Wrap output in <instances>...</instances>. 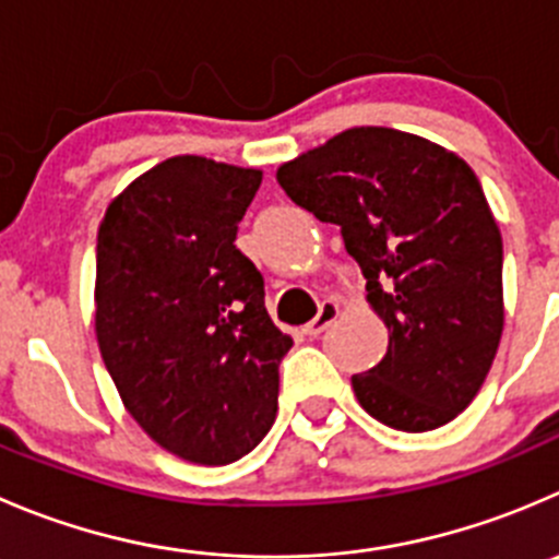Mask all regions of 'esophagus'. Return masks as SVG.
I'll use <instances>...</instances> for the list:
<instances>
[{
	"label": "esophagus",
	"mask_w": 559,
	"mask_h": 559,
	"mask_svg": "<svg viewBox=\"0 0 559 559\" xmlns=\"http://www.w3.org/2000/svg\"><path fill=\"white\" fill-rule=\"evenodd\" d=\"M335 317H338V302L324 300L322 306H319V313H317V317H313L311 322H308L306 328H302V333L311 335V338H317V335H322L324 330H328L330 324L335 322Z\"/></svg>",
	"instance_id": "obj_1"
}]
</instances>
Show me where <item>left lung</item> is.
<instances>
[{
  "instance_id": "1",
  "label": "left lung",
  "mask_w": 559,
  "mask_h": 559,
  "mask_svg": "<svg viewBox=\"0 0 559 559\" xmlns=\"http://www.w3.org/2000/svg\"><path fill=\"white\" fill-rule=\"evenodd\" d=\"M289 199L335 224L388 324L352 377L379 424L431 431L478 395L502 335V237L459 155L420 135L352 128L278 169Z\"/></svg>"
}]
</instances>
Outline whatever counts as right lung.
I'll return each mask as SVG.
<instances>
[{
    "instance_id": "add662e5",
    "label": "right lung",
    "mask_w": 559,
    "mask_h": 559,
    "mask_svg": "<svg viewBox=\"0 0 559 559\" xmlns=\"http://www.w3.org/2000/svg\"><path fill=\"white\" fill-rule=\"evenodd\" d=\"M262 171L180 155L150 169L97 231L95 330L133 420L175 456L221 467L251 453L278 412L292 338L235 246Z\"/></svg>"
}]
</instances>
